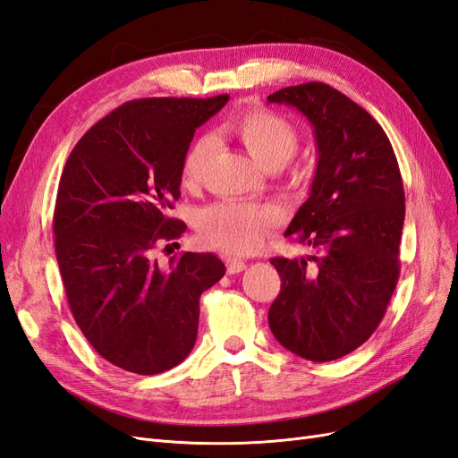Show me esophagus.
I'll list each match as a JSON object with an SVG mask.
<instances>
[{
  "mask_svg": "<svg viewBox=\"0 0 458 458\" xmlns=\"http://www.w3.org/2000/svg\"><path fill=\"white\" fill-rule=\"evenodd\" d=\"M246 269V261L241 258H227V273H241Z\"/></svg>",
  "mask_w": 458,
  "mask_h": 458,
  "instance_id": "esophagus-1",
  "label": "esophagus"
}]
</instances>
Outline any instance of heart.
<instances>
[{
	"label": "heart",
	"instance_id": "heart-1",
	"mask_svg": "<svg viewBox=\"0 0 458 458\" xmlns=\"http://www.w3.org/2000/svg\"><path fill=\"white\" fill-rule=\"evenodd\" d=\"M234 131L248 152L269 170L283 168L298 148L296 128L284 116L266 108L248 110L234 122ZM214 141L208 135L199 137L189 147L182 168L187 185H195L202 177ZM276 225H279V214L271 208L233 200L206 208L199 217L202 239L231 254L254 252Z\"/></svg>",
	"mask_w": 458,
	"mask_h": 458
}]
</instances>
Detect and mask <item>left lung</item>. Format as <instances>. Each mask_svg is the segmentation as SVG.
I'll use <instances>...</instances> for the list:
<instances>
[{
    "mask_svg": "<svg viewBox=\"0 0 458 458\" xmlns=\"http://www.w3.org/2000/svg\"><path fill=\"white\" fill-rule=\"evenodd\" d=\"M267 101L298 108L318 152L310 199L284 233L315 254L271 259L281 293L269 308V328L288 352L335 361L370 338L394 294L403 179L380 123L338 89L308 81Z\"/></svg>",
    "mask_w": 458,
    "mask_h": 458,
    "instance_id": "left-lung-1",
    "label": "left lung"
}]
</instances>
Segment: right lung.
Masks as SVG:
<instances>
[{
	"mask_svg": "<svg viewBox=\"0 0 458 458\" xmlns=\"http://www.w3.org/2000/svg\"><path fill=\"white\" fill-rule=\"evenodd\" d=\"M227 101L123 103L64 164L53 233L68 306L95 352L123 370L158 374L182 363L197 340L200 294L225 275L214 254H175L162 267L152 252L187 229L170 217L183 158L195 130Z\"/></svg>",
	"mask_w": 458,
	"mask_h": 458,
	"instance_id": "1",
	"label": "right lung"
}]
</instances>
